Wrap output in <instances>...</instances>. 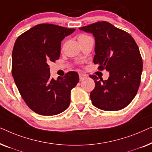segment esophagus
<instances>
[{
  "label": "esophagus",
  "instance_id": "esophagus-1",
  "mask_svg": "<svg viewBox=\"0 0 152 152\" xmlns=\"http://www.w3.org/2000/svg\"><path fill=\"white\" fill-rule=\"evenodd\" d=\"M79 77H80V80L82 81V80H84L85 78L87 77V75H86L83 74V73H80L79 74Z\"/></svg>",
  "mask_w": 152,
  "mask_h": 152
}]
</instances>
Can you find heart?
Masks as SVG:
<instances>
[{
	"mask_svg": "<svg viewBox=\"0 0 152 152\" xmlns=\"http://www.w3.org/2000/svg\"><path fill=\"white\" fill-rule=\"evenodd\" d=\"M81 37H86V35H81V36H80Z\"/></svg>",
	"mask_w": 152,
	"mask_h": 152,
	"instance_id": "b5f03b06",
	"label": "heart"
}]
</instances>
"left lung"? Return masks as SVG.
Segmentation results:
<instances>
[{"mask_svg": "<svg viewBox=\"0 0 152 152\" xmlns=\"http://www.w3.org/2000/svg\"><path fill=\"white\" fill-rule=\"evenodd\" d=\"M95 37L93 62L99 69L109 72L107 80L95 75V88L90 97L95 107L103 111L124 109L138 92L142 70V60L136 41L129 33L106 21L80 28Z\"/></svg>", "mask_w": 152, "mask_h": 152, "instance_id": "obj_1", "label": "left lung"}]
</instances>
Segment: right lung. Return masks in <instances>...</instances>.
<instances>
[{"instance_id":"right-lung-1","label":"right lung","mask_w":152,"mask_h":152,"mask_svg":"<svg viewBox=\"0 0 152 152\" xmlns=\"http://www.w3.org/2000/svg\"><path fill=\"white\" fill-rule=\"evenodd\" d=\"M75 30L39 24L18 37L14 43L12 76L25 102L35 113L55 115L70 104V91L80 80L77 72H68L55 80L50 77L48 63L59 59L61 42Z\"/></svg>"}]
</instances>
